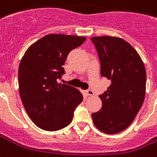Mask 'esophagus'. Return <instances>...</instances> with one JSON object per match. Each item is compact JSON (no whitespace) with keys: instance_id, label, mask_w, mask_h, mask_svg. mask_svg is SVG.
Returning a JSON list of instances; mask_svg holds the SVG:
<instances>
[{"instance_id":"1","label":"esophagus","mask_w":157,"mask_h":157,"mask_svg":"<svg viewBox=\"0 0 157 157\" xmlns=\"http://www.w3.org/2000/svg\"><path fill=\"white\" fill-rule=\"evenodd\" d=\"M86 94L87 95H90V96H92V95H94V92L92 91L91 90H86Z\"/></svg>"}]
</instances>
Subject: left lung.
Here are the masks:
<instances>
[{"mask_svg": "<svg viewBox=\"0 0 157 157\" xmlns=\"http://www.w3.org/2000/svg\"><path fill=\"white\" fill-rule=\"evenodd\" d=\"M100 61L101 76L110 80L107 90L99 95L100 111L91 114L94 126L107 134L124 131L132 123L146 94V69L133 47L113 36L90 38Z\"/></svg>", "mask_w": 157, "mask_h": 157, "instance_id": "8db88e82", "label": "left lung"}]
</instances>
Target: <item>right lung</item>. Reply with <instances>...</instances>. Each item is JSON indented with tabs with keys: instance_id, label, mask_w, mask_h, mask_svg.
Instances as JSON below:
<instances>
[{
	"instance_id": "right-lung-1",
	"label": "right lung",
	"mask_w": 157,
	"mask_h": 157,
	"mask_svg": "<svg viewBox=\"0 0 157 157\" xmlns=\"http://www.w3.org/2000/svg\"><path fill=\"white\" fill-rule=\"evenodd\" d=\"M86 37L51 33L26 50L19 66V91L26 113L41 129L57 131L71 124L83 95L75 87L58 83L65 73L68 53Z\"/></svg>"
}]
</instances>
